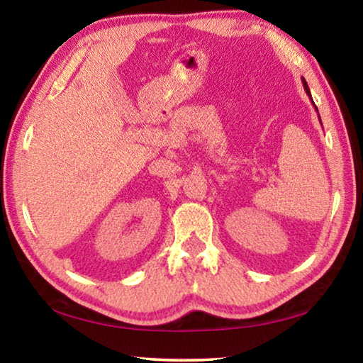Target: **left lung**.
<instances>
[{
  "label": "left lung",
  "mask_w": 363,
  "mask_h": 363,
  "mask_svg": "<svg viewBox=\"0 0 363 363\" xmlns=\"http://www.w3.org/2000/svg\"><path fill=\"white\" fill-rule=\"evenodd\" d=\"M303 84H304V89H306V93H307V96H309L311 97V91H309V86H307V83H306V79L303 78ZM314 106H315V104H314ZM317 108V107H315ZM318 118H320V116H318Z\"/></svg>",
  "instance_id": "obj_1"
}]
</instances>
